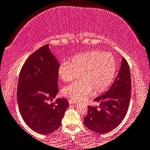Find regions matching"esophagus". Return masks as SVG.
Returning <instances> with one entry per match:
<instances>
[{
  "mask_svg": "<svg viewBox=\"0 0 150 150\" xmlns=\"http://www.w3.org/2000/svg\"><path fill=\"white\" fill-rule=\"evenodd\" d=\"M69 104H71V105L76 104V103H77V102H76V101L73 100H69Z\"/></svg>",
  "mask_w": 150,
  "mask_h": 150,
  "instance_id": "34e87169",
  "label": "esophagus"
}]
</instances>
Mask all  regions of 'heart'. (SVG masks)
<instances>
[{
  "instance_id": "obj_1",
  "label": "heart",
  "mask_w": 150,
  "mask_h": 150,
  "mask_svg": "<svg viewBox=\"0 0 150 150\" xmlns=\"http://www.w3.org/2000/svg\"><path fill=\"white\" fill-rule=\"evenodd\" d=\"M117 71L112 54L94 50L73 57L71 63L63 62L58 75L64 82H70L81 75L82 79L65 87L62 93L73 100H81L94 94L106 90L114 81Z\"/></svg>"
}]
</instances>
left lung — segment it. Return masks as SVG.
<instances>
[{
	"instance_id": "left-lung-1",
	"label": "left lung",
	"mask_w": 150,
	"mask_h": 150,
	"mask_svg": "<svg viewBox=\"0 0 150 150\" xmlns=\"http://www.w3.org/2000/svg\"><path fill=\"white\" fill-rule=\"evenodd\" d=\"M131 96V78L129 66L124 58L119 73L109 90L94 99L97 107L88 106L84 117L86 127L97 133L106 134L122 122L128 111Z\"/></svg>"
}]
</instances>
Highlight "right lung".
Listing matches in <instances>:
<instances>
[{
	"instance_id": "right-lung-1",
	"label": "right lung",
	"mask_w": 150,
	"mask_h": 150,
	"mask_svg": "<svg viewBox=\"0 0 150 150\" xmlns=\"http://www.w3.org/2000/svg\"><path fill=\"white\" fill-rule=\"evenodd\" d=\"M59 66L47 44L31 54L20 71L17 92L18 107L25 123L37 133L47 134L58 129L69 107L66 98L49 103L59 90Z\"/></svg>"
}]
</instances>
